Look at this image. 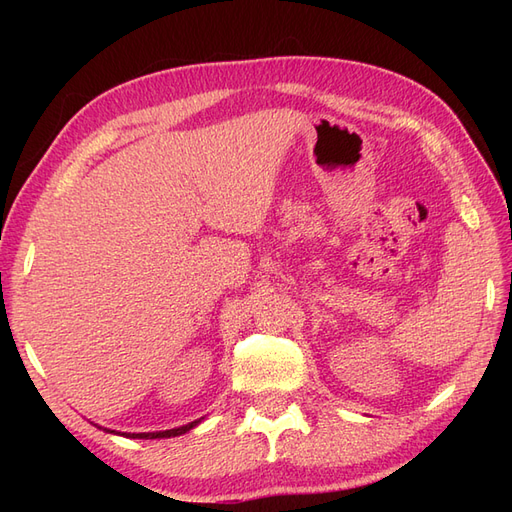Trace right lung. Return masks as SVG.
Segmentation results:
<instances>
[{
    "label": "right lung",
    "mask_w": 512,
    "mask_h": 512,
    "mask_svg": "<svg viewBox=\"0 0 512 512\" xmlns=\"http://www.w3.org/2000/svg\"><path fill=\"white\" fill-rule=\"evenodd\" d=\"M198 423H200V418H198V421H192V423L183 425V427H177V429H166V431H156V433H121V436H126V438H141V440L175 438V436H181V433H185V431H190V429H192V427H196Z\"/></svg>",
    "instance_id": "obj_1"
}]
</instances>
